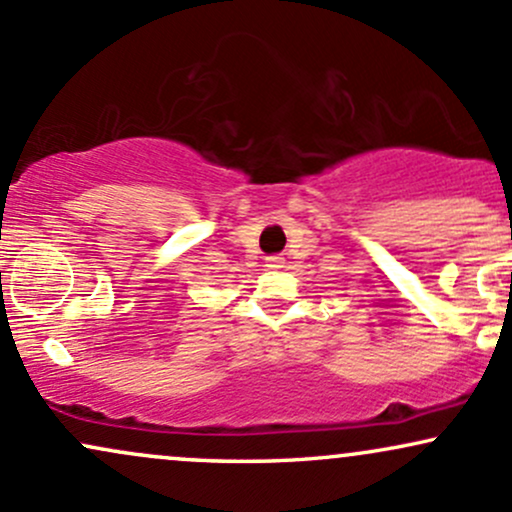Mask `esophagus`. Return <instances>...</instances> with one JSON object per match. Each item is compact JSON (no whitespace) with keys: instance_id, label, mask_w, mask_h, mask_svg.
I'll use <instances>...</instances> for the list:
<instances>
[{"instance_id":"obj_1","label":"esophagus","mask_w":512,"mask_h":512,"mask_svg":"<svg viewBox=\"0 0 512 512\" xmlns=\"http://www.w3.org/2000/svg\"><path fill=\"white\" fill-rule=\"evenodd\" d=\"M267 267L269 269H281V267H284V257H281V255H269L267 257Z\"/></svg>"}]
</instances>
